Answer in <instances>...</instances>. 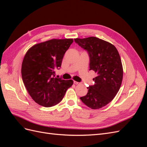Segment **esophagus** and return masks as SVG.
Here are the masks:
<instances>
[{
	"label": "esophagus",
	"mask_w": 147,
	"mask_h": 147,
	"mask_svg": "<svg viewBox=\"0 0 147 147\" xmlns=\"http://www.w3.org/2000/svg\"><path fill=\"white\" fill-rule=\"evenodd\" d=\"M74 84H80V83L79 82H76V81H74Z\"/></svg>",
	"instance_id": "34e87169"
}]
</instances>
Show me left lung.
Masks as SVG:
<instances>
[{
	"instance_id": "obj_1",
	"label": "left lung",
	"mask_w": 147,
	"mask_h": 147,
	"mask_svg": "<svg viewBox=\"0 0 147 147\" xmlns=\"http://www.w3.org/2000/svg\"><path fill=\"white\" fill-rule=\"evenodd\" d=\"M90 57V70L97 74L94 85L89 86L81 100L88 107L99 109L107 105L117 95L123 80V66L117 48L109 42L95 37L75 38Z\"/></svg>"
}]
</instances>
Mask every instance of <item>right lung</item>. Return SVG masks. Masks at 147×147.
<instances>
[{"label":"right lung","instance_id":"1","mask_svg":"<svg viewBox=\"0 0 147 147\" xmlns=\"http://www.w3.org/2000/svg\"><path fill=\"white\" fill-rule=\"evenodd\" d=\"M72 38L52 39L31 47L26 53L21 75L26 90L38 104L50 107L59 104L73 80L55 77Z\"/></svg>","mask_w":147,"mask_h":147}]
</instances>
